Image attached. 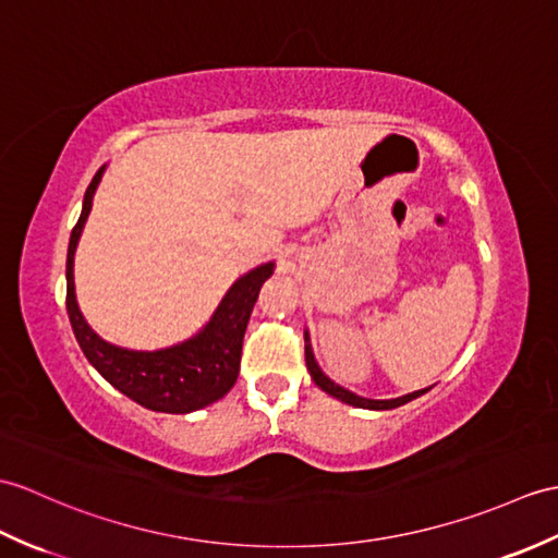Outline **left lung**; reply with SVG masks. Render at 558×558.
Returning <instances> with one entry per match:
<instances>
[{
    "instance_id": "left-lung-1",
    "label": "left lung",
    "mask_w": 558,
    "mask_h": 558,
    "mask_svg": "<svg viewBox=\"0 0 558 558\" xmlns=\"http://www.w3.org/2000/svg\"><path fill=\"white\" fill-rule=\"evenodd\" d=\"M304 356H306V368L311 373V380H314L323 392L344 401L349 407H356V409H371V411H387V409H397L401 404H409L411 399H416L421 395H425L430 387H425V390H416V392H409V395H401L395 399H368V397H359L354 392H349L347 387L332 383L326 373L320 371L318 361L314 356V349H311V338H308V330H304Z\"/></svg>"
}]
</instances>
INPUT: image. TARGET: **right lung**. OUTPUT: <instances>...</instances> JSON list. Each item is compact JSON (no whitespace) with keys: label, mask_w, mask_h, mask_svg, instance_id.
<instances>
[{"label":"right lung","mask_w":558,"mask_h":558,"mask_svg":"<svg viewBox=\"0 0 558 558\" xmlns=\"http://www.w3.org/2000/svg\"><path fill=\"white\" fill-rule=\"evenodd\" d=\"M104 171H107V166L99 168L93 183L85 190L83 211L69 242L66 311L75 340L101 378L125 397L137 401L140 407L161 413H192L209 407L214 401L223 399L238 380L244 330H247L258 290L274 276L276 264L268 262L256 266L232 282L209 323L185 342L142 352V349H125L101 340L87 326L81 306H77L73 262Z\"/></svg>","instance_id":"obj_1"}]
</instances>
